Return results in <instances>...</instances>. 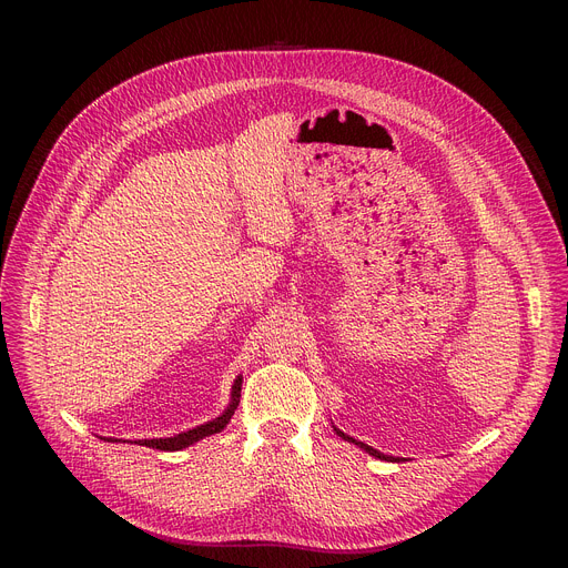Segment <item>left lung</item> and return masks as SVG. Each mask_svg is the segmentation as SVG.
Instances as JSON below:
<instances>
[{
	"label": "left lung",
	"instance_id": "1",
	"mask_svg": "<svg viewBox=\"0 0 568 568\" xmlns=\"http://www.w3.org/2000/svg\"><path fill=\"white\" fill-rule=\"evenodd\" d=\"M335 432H337V434H339V436H342V438H344V440H348V443H355V445H357V447H362V449H364V452H368V454H371V456H375V458H379V460H399V458H395V456H386V454H382V452H377V449H373V447H371V445H364V443H359V440H355V438H351V436H346V434H344V432H339V429H337V427H335Z\"/></svg>",
	"mask_w": 568,
	"mask_h": 568
}]
</instances>
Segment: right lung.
<instances>
[{"mask_svg":"<svg viewBox=\"0 0 568 568\" xmlns=\"http://www.w3.org/2000/svg\"><path fill=\"white\" fill-rule=\"evenodd\" d=\"M240 388H242V377L237 375V379H235L233 386H231V402H229V407H226V409L222 412V416H217L215 420H209V423H204V425H200V427H195V429L182 432V434L171 436V438H145V440H134V443H136V445L152 447V449H161V452H178V449H184V447H189V445H193V443H197V440H202V438H206V436H211V434L222 432V429L229 425L233 412L237 409ZM110 440H112V438H110Z\"/></svg>","mask_w":568,"mask_h":568,"instance_id":"right-lung-1","label":"right lung"}]
</instances>
